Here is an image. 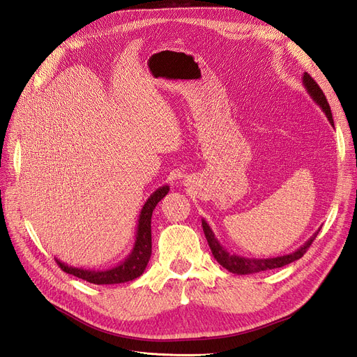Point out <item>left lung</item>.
Instances as JSON below:
<instances>
[{"label":"left lung","instance_id":"obj_1","mask_svg":"<svg viewBox=\"0 0 357 357\" xmlns=\"http://www.w3.org/2000/svg\"><path fill=\"white\" fill-rule=\"evenodd\" d=\"M303 84L307 89V92L310 93V97L315 101L317 105H320V108L324 111L326 117L328 119L330 124L334 127V121H333V116H331V109L330 105L327 102V98L324 96V92L321 91V88L318 86V84L310 77V75L305 72L303 77ZM202 230L205 237H207L208 246L213 252V256L217 259L218 264L226 268L227 271H230L231 273H237V275H248V273H256V272H261V271H271L275 268H282L285 265L292 264V261L298 260L299 257H303L305 255V252L308 250V248L311 246V243L315 240L318 231L308 240L305 241V245H303L298 250H295L294 253L285 255V256H278V257H271V259H248V257H241V256H236V255H230L226 249H224L220 241L215 238L213 230L210 229V226L202 218Z\"/></svg>","mask_w":357,"mask_h":357}]
</instances>
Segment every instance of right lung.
Masks as SVG:
<instances>
[{
    "instance_id": "add662e5",
    "label": "right lung",
    "mask_w": 357,
    "mask_h": 357,
    "mask_svg": "<svg viewBox=\"0 0 357 357\" xmlns=\"http://www.w3.org/2000/svg\"><path fill=\"white\" fill-rule=\"evenodd\" d=\"M169 192V186H160L149 199L144 202L139 224H137V233H136V241L133 250L121 261L120 265L107 269V271H91V269H82V268H73L65 265L63 261L56 259V264L61 266V269L69 275L77 276L79 279L86 280L89 284L96 285H111V284H123L128 282L139 278L147 264L150 255H152V214L158 205V202Z\"/></svg>"
}]
</instances>
